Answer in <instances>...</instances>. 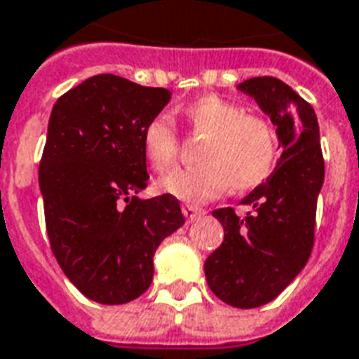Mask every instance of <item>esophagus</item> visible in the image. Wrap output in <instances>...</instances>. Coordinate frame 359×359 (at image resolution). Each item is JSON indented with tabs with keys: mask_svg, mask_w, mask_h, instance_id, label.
Here are the masks:
<instances>
[{
	"mask_svg": "<svg viewBox=\"0 0 359 359\" xmlns=\"http://www.w3.org/2000/svg\"><path fill=\"white\" fill-rule=\"evenodd\" d=\"M182 213H184V217H187L188 220H194V219H198L200 215H203V209H200V207H194V205H184L182 207Z\"/></svg>",
	"mask_w": 359,
	"mask_h": 359,
	"instance_id": "esophagus-1",
	"label": "esophagus"
}]
</instances>
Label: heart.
I'll list each match as a JSON object with an SVG mask.
<instances>
[{
  "label": "heart",
  "instance_id": "heart-1",
  "mask_svg": "<svg viewBox=\"0 0 359 359\" xmlns=\"http://www.w3.org/2000/svg\"><path fill=\"white\" fill-rule=\"evenodd\" d=\"M192 131L205 137L201 163L172 169L159 179L161 192L187 203L220 196L230 184L240 192L253 190L272 175L278 161V139L268 119L247 114L238 102L217 95L194 100L182 108ZM142 150L156 171H165L179 154V137L167 116H156L142 131Z\"/></svg>",
  "mask_w": 359,
  "mask_h": 359
}]
</instances>
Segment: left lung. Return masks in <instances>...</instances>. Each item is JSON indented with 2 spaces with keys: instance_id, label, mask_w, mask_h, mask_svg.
<instances>
[{
  "instance_id": "left-lung-1",
  "label": "left lung",
  "mask_w": 359,
  "mask_h": 359,
  "mask_svg": "<svg viewBox=\"0 0 359 359\" xmlns=\"http://www.w3.org/2000/svg\"><path fill=\"white\" fill-rule=\"evenodd\" d=\"M238 89L274 123L283 152L266 182L241 200L253 213L240 219L232 207L213 211L224 240L207 257L205 278L222 302L257 308L274 301L308 262L325 165L314 108L287 83L262 76Z\"/></svg>"
}]
</instances>
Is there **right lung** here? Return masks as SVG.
<instances>
[{
    "label": "right lung",
    "instance_id": "1",
    "mask_svg": "<svg viewBox=\"0 0 359 359\" xmlns=\"http://www.w3.org/2000/svg\"><path fill=\"white\" fill-rule=\"evenodd\" d=\"M171 100L98 74L53 106L39 163L45 226L66 278L100 304H126L150 287L154 253L184 224L169 194L140 200L146 187L142 131Z\"/></svg>",
    "mask_w": 359,
    "mask_h": 359
}]
</instances>
